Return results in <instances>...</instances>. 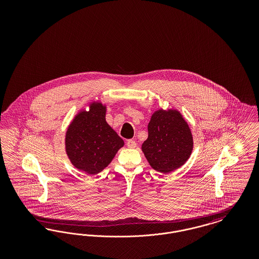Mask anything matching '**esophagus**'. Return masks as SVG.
<instances>
[{
	"mask_svg": "<svg viewBox=\"0 0 259 259\" xmlns=\"http://www.w3.org/2000/svg\"><path fill=\"white\" fill-rule=\"evenodd\" d=\"M126 145H127V147L129 148H135L136 146H137V144H136V142L134 140H128L127 143H126Z\"/></svg>",
	"mask_w": 259,
	"mask_h": 259,
	"instance_id": "obj_1",
	"label": "esophagus"
}]
</instances>
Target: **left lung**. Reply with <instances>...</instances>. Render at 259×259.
Here are the masks:
<instances>
[{
	"mask_svg": "<svg viewBox=\"0 0 259 259\" xmlns=\"http://www.w3.org/2000/svg\"><path fill=\"white\" fill-rule=\"evenodd\" d=\"M148 130L142 150L152 169L168 174L188 160L193 149V137L180 111L158 109L152 113Z\"/></svg>",
	"mask_w": 259,
	"mask_h": 259,
	"instance_id": "obj_1",
	"label": "left lung"
}]
</instances>
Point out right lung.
Listing matches in <instances>:
<instances>
[{
  "label": "right lung",
  "instance_id": "add662e5",
  "mask_svg": "<svg viewBox=\"0 0 259 259\" xmlns=\"http://www.w3.org/2000/svg\"><path fill=\"white\" fill-rule=\"evenodd\" d=\"M107 104L94 101L88 111L80 109L69 124L65 150L77 170L88 175L102 172L113 159L123 140L106 121Z\"/></svg>",
  "mask_w": 259,
  "mask_h": 259
}]
</instances>
